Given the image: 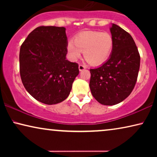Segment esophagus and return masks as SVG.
I'll use <instances>...</instances> for the list:
<instances>
[{"mask_svg": "<svg viewBox=\"0 0 157 157\" xmlns=\"http://www.w3.org/2000/svg\"><path fill=\"white\" fill-rule=\"evenodd\" d=\"M85 68H86V66H83V65H81V64H79V66H78V69H79V71H82V70H83V69H85Z\"/></svg>", "mask_w": 157, "mask_h": 157, "instance_id": "obj_1", "label": "esophagus"}]
</instances>
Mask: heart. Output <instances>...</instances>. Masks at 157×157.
Returning <instances> with one entry per match:
<instances>
[{
	"label": "heart",
	"instance_id": "b5f03b06",
	"mask_svg": "<svg viewBox=\"0 0 157 157\" xmlns=\"http://www.w3.org/2000/svg\"><path fill=\"white\" fill-rule=\"evenodd\" d=\"M113 39L108 32L97 31H83L75 39H70L67 44L68 56L72 61L83 58L91 65L97 66L107 61L112 52Z\"/></svg>",
	"mask_w": 157,
	"mask_h": 157
}]
</instances>
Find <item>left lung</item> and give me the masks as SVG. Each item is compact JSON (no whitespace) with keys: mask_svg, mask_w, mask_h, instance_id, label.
<instances>
[{"mask_svg":"<svg viewBox=\"0 0 157 157\" xmlns=\"http://www.w3.org/2000/svg\"><path fill=\"white\" fill-rule=\"evenodd\" d=\"M110 31L113 39L110 57L99 67L90 69L92 95L106 106L119 104L130 95L140 67V56L132 36L114 23Z\"/></svg>","mask_w":157,"mask_h":157,"instance_id":"left-lung-1","label":"left lung"}]
</instances>
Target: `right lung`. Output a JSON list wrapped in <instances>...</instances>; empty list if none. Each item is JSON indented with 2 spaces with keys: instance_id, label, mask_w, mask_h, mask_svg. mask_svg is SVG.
<instances>
[{
  "instance_id": "add662e5",
  "label": "right lung",
  "mask_w": 157,
  "mask_h": 157,
  "mask_svg": "<svg viewBox=\"0 0 157 157\" xmlns=\"http://www.w3.org/2000/svg\"><path fill=\"white\" fill-rule=\"evenodd\" d=\"M67 36L64 27L40 26L21 45V81L38 101L52 105L66 99L79 74L78 65L66 60Z\"/></svg>"
}]
</instances>
